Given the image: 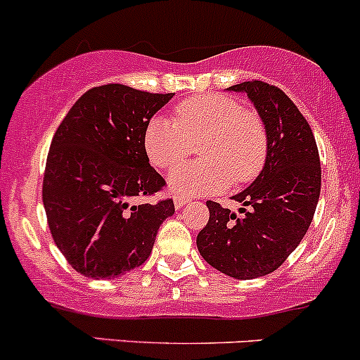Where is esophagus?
I'll use <instances>...</instances> for the list:
<instances>
[{"label": "esophagus", "mask_w": 360, "mask_h": 360, "mask_svg": "<svg viewBox=\"0 0 360 360\" xmlns=\"http://www.w3.org/2000/svg\"><path fill=\"white\" fill-rule=\"evenodd\" d=\"M188 200H190V198L183 197V195H174V207H176V209H181L184 203H188Z\"/></svg>", "instance_id": "34e87169"}]
</instances>
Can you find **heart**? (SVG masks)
<instances>
[{"label": "heart", "instance_id": "1", "mask_svg": "<svg viewBox=\"0 0 360 360\" xmlns=\"http://www.w3.org/2000/svg\"><path fill=\"white\" fill-rule=\"evenodd\" d=\"M197 144L200 160L170 170V191L176 195L216 193L235 184L250 183L268 158V132L259 112L242 108L223 94L188 97L174 108V122L151 116L143 132V148L157 169H170Z\"/></svg>", "mask_w": 360, "mask_h": 360}]
</instances>
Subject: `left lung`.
<instances>
[{"instance_id": "1", "label": "left lung", "mask_w": 360, "mask_h": 360, "mask_svg": "<svg viewBox=\"0 0 360 360\" xmlns=\"http://www.w3.org/2000/svg\"><path fill=\"white\" fill-rule=\"evenodd\" d=\"M252 101L268 132L259 176L235 195L238 214L209 200L198 233L202 257L228 277L249 281L277 270L307 233L321 195V158L310 125L296 104L264 82L230 86Z\"/></svg>"}]
</instances>
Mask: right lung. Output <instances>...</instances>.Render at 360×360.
I'll return each instance as SVG.
<instances>
[{
  "mask_svg": "<svg viewBox=\"0 0 360 360\" xmlns=\"http://www.w3.org/2000/svg\"><path fill=\"white\" fill-rule=\"evenodd\" d=\"M174 94L110 83L86 90L57 129L46 157L43 205L53 242L89 278H112L150 257L172 198L151 197L165 181L143 148L148 120Z\"/></svg>",
  "mask_w": 360,
  "mask_h": 360,
  "instance_id": "obj_1",
  "label": "right lung"
}]
</instances>
